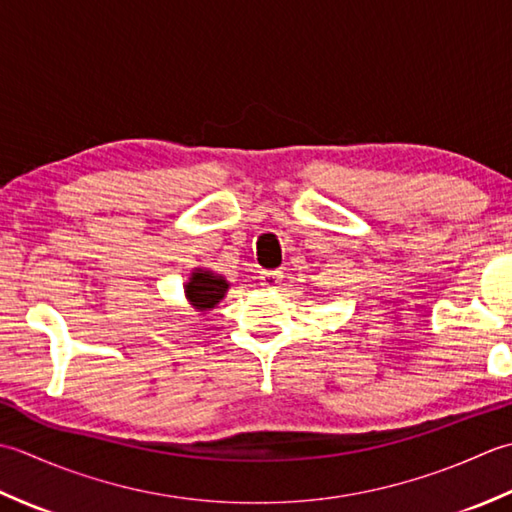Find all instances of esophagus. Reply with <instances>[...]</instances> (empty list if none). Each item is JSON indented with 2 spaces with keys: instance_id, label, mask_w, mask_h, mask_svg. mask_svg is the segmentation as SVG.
<instances>
[{
  "instance_id": "34e87169",
  "label": "esophagus",
  "mask_w": 512,
  "mask_h": 512,
  "mask_svg": "<svg viewBox=\"0 0 512 512\" xmlns=\"http://www.w3.org/2000/svg\"><path fill=\"white\" fill-rule=\"evenodd\" d=\"M260 280H263L265 287L276 289L283 283V271H260Z\"/></svg>"
}]
</instances>
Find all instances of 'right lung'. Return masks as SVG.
Instances as JSON below:
<instances>
[{
	"label": "right lung",
	"mask_w": 512,
	"mask_h": 512,
	"mask_svg": "<svg viewBox=\"0 0 512 512\" xmlns=\"http://www.w3.org/2000/svg\"><path fill=\"white\" fill-rule=\"evenodd\" d=\"M229 283L218 274L205 269H194L190 280L185 283V298L198 311H210L227 294Z\"/></svg>",
	"instance_id": "right-lung-1"
}]
</instances>
